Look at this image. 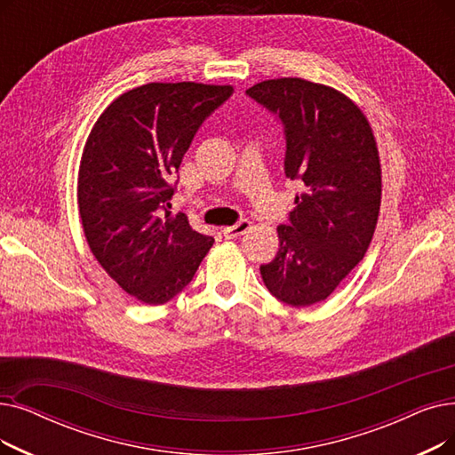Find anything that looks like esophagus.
<instances>
[{
	"instance_id": "esophagus-1",
	"label": "esophagus",
	"mask_w": 455,
	"mask_h": 455,
	"mask_svg": "<svg viewBox=\"0 0 455 455\" xmlns=\"http://www.w3.org/2000/svg\"><path fill=\"white\" fill-rule=\"evenodd\" d=\"M251 228V221L249 220H240L238 223H234L232 227H225L221 232L225 238H238V235L245 234Z\"/></svg>"
}]
</instances>
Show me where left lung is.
Listing matches in <instances>:
<instances>
[{
  "label": "left lung",
  "mask_w": 455,
  "mask_h": 455,
  "mask_svg": "<svg viewBox=\"0 0 455 455\" xmlns=\"http://www.w3.org/2000/svg\"><path fill=\"white\" fill-rule=\"evenodd\" d=\"M245 94L283 126L284 174L299 180L281 249L260 266L266 288L291 307L327 299L368 251L381 206L371 128L349 98L301 77L267 80Z\"/></svg>",
  "instance_id": "left-lung-1"
}]
</instances>
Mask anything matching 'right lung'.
Segmentation results:
<instances>
[{"label": "right lung", "instance_id": "right-lung-1", "mask_svg": "<svg viewBox=\"0 0 455 455\" xmlns=\"http://www.w3.org/2000/svg\"><path fill=\"white\" fill-rule=\"evenodd\" d=\"M230 85L147 84L98 118L80 165L77 204L96 260L126 293L164 305L193 279L212 235L171 213L172 182L195 133Z\"/></svg>", "mask_w": 455, "mask_h": 455}]
</instances>
